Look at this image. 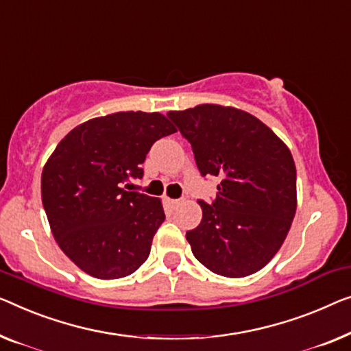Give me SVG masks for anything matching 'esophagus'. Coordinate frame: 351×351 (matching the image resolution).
<instances>
[{
	"label": "esophagus",
	"instance_id": "esophagus-1",
	"mask_svg": "<svg viewBox=\"0 0 351 351\" xmlns=\"http://www.w3.org/2000/svg\"><path fill=\"white\" fill-rule=\"evenodd\" d=\"M167 203H169L171 208H178L182 203V200H181V198H176V200H175V198H167Z\"/></svg>",
	"mask_w": 351,
	"mask_h": 351
}]
</instances>
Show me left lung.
I'll use <instances>...</instances> for the list:
<instances>
[{
    "label": "left lung",
    "instance_id": "1",
    "mask_svg": "<svg viewBox=\"0 0 351 351\" xmlns=\"http://www.w3.org/2000/svg\"><path fill=\"white\" fill-rule=\"evenodd\" d=\"M187 142L202 176L221 178L216 200L186 233L192 254L213 273L245 277L274 257L296 213V167L268 125L234 107L202 104L167 113Z\"/></svg>",
    "mask_w": 351,
    "mask_h": 351
}]
</instances>
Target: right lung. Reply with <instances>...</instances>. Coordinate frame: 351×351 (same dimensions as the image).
I'll return each mask as SVG.
<instances>
[{"label":"right lung","mask_w":351,"mask_h":351,"mask_svg":"<svg viewBox=\"0 0 351 351\" xmlns=\"http://www.w3.org/2000/svg\"><path fill=\"white\" fill-rule=\"evenodd\" d=\"M175 125L158 112H118L71 130L42 170V205L67 257L97 279L132 274L165 214L159 198L125 191L151 146Z\"/></svg>","instance_id":"add662e5"}]
</instances>
